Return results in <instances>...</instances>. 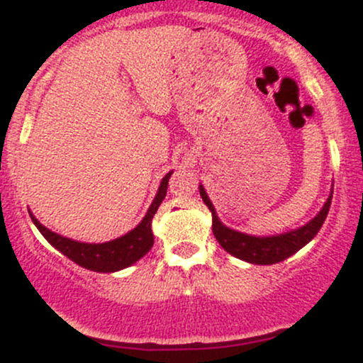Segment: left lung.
<instances>
[{
    "mask_svg": "<svg viewBox=\"0 0 363 363\" xmlns=\"http://www.w3.org/2000/svg\"><path fill=\"white\" fill-rule=\"evenodd\" d=\"M199 189L203 203L207 205L212 214V233H214L219 246L232 256H235V258L252 263V265H272V263H279L283 259L290 258L296 251L302 250L306 244H309L316 237V233L320 232L325 219H327L328 208H330L332 203V193H334V186H332V191L328 195L327 202L323 203L320 212L311 221H307L306 225L294 230H288V232L277 233V235H251V233H244L239 232V230L228 228L219 219L218 212H216L214 205H212L202 184L199 186Z\"/></svg>",
    "mask_w": 363,
    "mask_h": 363,
    "instance_id": "obj_1",
    "label": "left lung"
}]
</instances>
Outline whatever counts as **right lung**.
<instances>
[{
    "mask_svg": "<svg viewBox=\"0 0 363 363\" xmlns=\"http://www.w3.org/2000/svg\"><path fill=\"white\" fill-rule=\"evenodd\" d=\"M172 174H174V170L168 172V174L161 179L155 200L149 205L147 212H145V216L142 218V221L128 233H124V235L117 237V239L113 240H107V242L94 244L68 239V237L60 235V233L52 232V230H49L47 226H43L42 223L33 216L31 211H29V216H31L33 223H35V226L38 228V232L45 237L47 242L52 247H56L60 252H63L67 258L75 262L77 265L84 267V269L87 270H94V272H117V270L131 267L133 263H137L142 256H145L151 251L152 244H155L151 223L156 211H158L160 203L163 202V199L167 196L168 179H170Z\"/></svg>",
    "mask_w": 363,
    "mask_h": 363,
    "instance_id": "right-lung-1",
    "label": "right lung"
}]
</instances>
